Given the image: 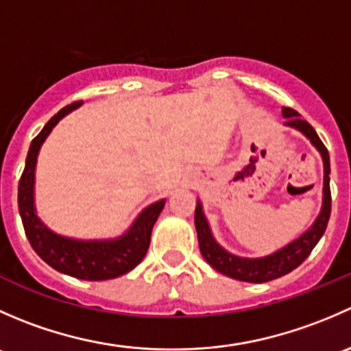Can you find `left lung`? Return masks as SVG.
Masks as SVG:
<instances>
[{
    "label": "left lung",
    "instance_id": "1",
    "mask_svg": "<svg viewBox=\"0 0 351 351\" xmlns=\"http://www.w3.org/2000/svg\"><path fill=\"white\" fill-rule=\"evenodd\" d=\"M284 117H285V125L293 127V129H299L307 139H311V143L316 146V149L319 151L323 156L324 162V189H323V208H321L319 217L316 219V222L313 224V228L307 229L299 239L292 241L289 246L282 247L277 253L270 254V256L265 258H256V260H251V258H241L234 256V254L228 253L226 250H222L215 239L212 238L210 229H208L207 219H205L204 212H202V205L197 204L195 208V228H197V236H198V247H200L202 256L205 258L208 265L212 268H215L221 274L228 275V277L236 278V280L241 282H251V284H263V282L275 280L278 277H284V275L290 274L292 270H295L300 263H304L307 256L311 254V251L314 250L319 239L323 238L324 231H326V226L329 221V215H331V190H329V154L326 146L323 144V141L319 139V136L316 134V130L313 129L309 122L299 119V113L292 108H284Z\"/></svg>",
    "mask_w": 351,
    "mask_h": 351
}]
</instances>
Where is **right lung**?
Returning a JSON list of instances; mask_svg holds the SVG:
<instances>
[{"instance_id": "add662e5", "label": "right lung", "mask_w": 351, "mask_h": 351, "mask_svg": "<svg viewBox=\"0 0 351 351\" xmlns=\"http://www.w3.org/2000/svg\"><path fill=\"white\" fill-rule=\"evenodd\" d=\"M80 105L81 101H74L59 110L32 141L25 169L19 182V210L28 241L45 263L61 274L81 280H108L136 268L146 256L151 231L165 207V200H159L144 208L132 228L122 238L113 241H76L54 234L42 224L34 208L35 162H37L38 149L45 137L51 134L52 127Z\"/></svg>"}]
</instances>
